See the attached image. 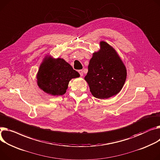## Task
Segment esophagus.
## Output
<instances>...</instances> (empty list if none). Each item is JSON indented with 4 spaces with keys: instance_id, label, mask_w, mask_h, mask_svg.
I'll use <instances>...</instances> for the list:
<instances>
[{
    "instance_id": "1",
    "label": "esophagus",
    "mask_w": 160,
    "mask_h": 160,
    "mask_svg": "<svg viewBox=\"0 0 160 160\" xmlns=\"http://www.w3.org/2000/svg\"><path fill=\"white\" fill-rule=\"evenodd\" d=\"M78 72L80 74V75L81 77H82L83 75V71L82 70H78Z\"/></svg>"
}]
</instances>
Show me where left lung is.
Listing matches in <instances>:
<instances>
[{"label":"left lung","mask_w":160,"mask_h":160,"mask_svg":"<svg viewBox=\"0 0 160 160\" xmlns=\"http://www.w3.org/2000/svg\"><path fill=\"white\" fill-rule=\"evenodd\" d=\"M127 71L116 51L105 42H100V50L93 53L85 77L93 97L106 99L122 89Z\"/></svg>","instance_id":"left-lung-1"}]
</instances>
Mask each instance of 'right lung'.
<instances>
[{
  "label": "right lung",
  "instance_id": "obj_1",
  "mask_svg": "<svg viewBox=\"0 0 160 160\" xmlns=\"http://www.w3.org/2000/svg\"><path fill=\"white\" fill-rule=\"evenodd\" d=\"M80 77L79 73L62 58L44 60L37 73L38 87L52 95L65 94L69 81Z\"/></svg>",
  "mask_w": 160,
  "mask_h": 160
}]
</instances>
